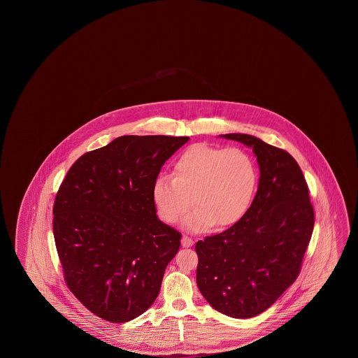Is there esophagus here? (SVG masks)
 I'll list each match as a JSON object with an SVG mask.
<instances>
[{"label":"esophagus","instance_id":"1","mask_svg":"<svg viewBox=\"0 0 358 358\" xmlns=\"http://www.w3.org/2000/svg\"><path fill=\"white\" fill-rule=\"evenodd\" d=\"M193 240L190 238H187V236H182L181 238V244H182V247H185V248H189V247H192L193 245Z\"/></svg>","mask_w":358,"mask_h":358}]
</instances>
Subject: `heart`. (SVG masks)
<instances>
[{"label":"heart","mask_w":358,"mask_h":358,"mask_svg":"<svg viewBox=\"0 0 358 358\" xmlns=\"http://www.w3.org/2000/svg\"><path fill=\"white\" fill-rule=\"evenodd\" d=\"M256 184L255 162L245 150L194 145L176 159L173 178H155L152 199L166 224L178 222L194 205L182 228L201 234L215 225L225 229L238 224L252 204Z\"/></svg>","instance_id":"obj_1"}]
</instances>
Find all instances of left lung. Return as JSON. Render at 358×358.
Listing matches in <instances>:
<instances>
[{
    "label": "left lung",
    "mask_w": 358,
    "mask_h": 358,
    "mask_svg": "<svg viewBox=\"0 0 358 358\" xmlns=\"http://www.w3.org/2000/svg\"><path fill=\"white\" fill-rule=\"evenodd\" d=\"M252 149L259 185L247 215L197 241V286L222 314L245 320L273 306L295 282L314 228L308 187L287 152L248 134H222Z\"/></svg>",
    "instance_id": "obj_1"
}]
</instances>
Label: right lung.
I'll return each instance as SVG.
<instances>
[{"label": "right lung", "instance_id": "right-lung-1", "mask_svg": "<svg viewBox=\"0 0 358 358\" xmlns=\"http://www.w3.org/2000/svg\"><path fill=\"white\" fill-rule=\"evenodd\" d=\"M189 136H123L83 154L53 205L64 279L91 313L113 324L152 306L181 234L157 217L152 187Z\"/></svg>", "mask_w": 358, "mask_h": 358}]
</instances>
